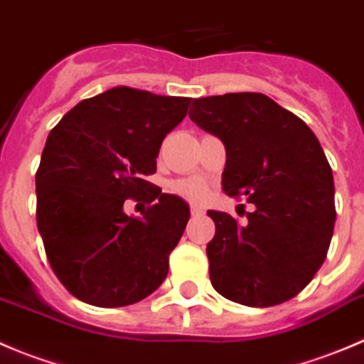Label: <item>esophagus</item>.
I'll list each match as a JSON object with an SVG mask.
<instances>
[{"label": "esophagus", "instance_id": "34e87169", "mask_svg": "<svg viewBox=\"0 0 364 364\" xmlns=\"http://www.w3.org/2000/svg\"><path fill=\"white\" fill-rule=\"evenodd\" d=\"M190 214H192V218H199V215H203V210L199 206H190Z\"/></svg>", "mask_w": 364, "mask_h": 364}]
</instances>
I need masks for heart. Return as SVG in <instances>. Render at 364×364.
I'll use <instances>...</instances> for the list:
<instances>
[{
	"mask_svg": "<svg viewBox=\"0 0 364 364\" xmlns=\"http://www.w3.org/2000/svg\"><path fill=\"white\" fill-rule=\"evenodd\" d=\"M174 190L179 196H183L185 199L194 203H201L206 198V194H208L206 185L198 178L181 179V181L174 183Z\"/></svg>",
	"mask_w": 364,
	"mask_h": 364,
	"instance_id": "heart-1",
	"label": "heart"
}]
</instances>
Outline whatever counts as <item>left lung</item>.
<instances>
[{
	"label": "left lung",
	"instance_id": "8db88e82",
	"mask_svg": "<svg viewBox=\"0 0 364 364\" xmlns=\"http://www.w3.org/2000/svg\"><path fill=\"white\" fill-rule=\"evenodd\" d=\"M188 116L227 149L225 194L255 205L245 227L208 210L212 287L247 306L292 299L325 261L336 223L332 168L316 134L257 92L192 100Z\"/></svg>",
	"mask_w": 364,
	"mask_h": 364
}]
</instances>
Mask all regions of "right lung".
I'll return each instance as SVG.
<instances>
[{
  "mask_svg": "<svg viewBox=\"0 0 364 364\" xmlns=\"http://www.w3.org/2000/svg\"><path fill=\"white\" fill-rule=\"evenodd\" d=\"M188 105L114 87L80 101L48 134L36 174L38 230L58 279L83 303L127 306L165 281L190 208L143 178L156 172L163 139ZM127 198L153 206L129 216Z\"/></svg>",
  "mask_w": 364,
  "mask_h": 364,
  "instance_id": "right-lung-1",
  "label": "right lung"
}]
</instances>
